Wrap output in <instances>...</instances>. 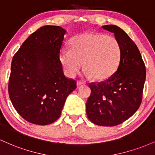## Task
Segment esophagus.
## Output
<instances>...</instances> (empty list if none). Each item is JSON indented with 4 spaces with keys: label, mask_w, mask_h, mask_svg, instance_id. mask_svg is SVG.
<instances>
[{
    "label": "esophagus",
    "mask_w": 155,
    "mask_h": 155,
    "mask_svg": "<svg viewBox=\"0 0 155 155\" xmlns=\"http://www.w3.org/2000/svg\"><path fill=\"white\" fill-rule=\"evenodd\" d=\"M83 84H84V82H83V81H77V86H81Z\"/></svg>",
    "instance_id": "esophagus-1"
}]
</instances>
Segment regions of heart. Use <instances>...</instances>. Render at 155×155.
<instances>
[{
    "instance_id": "heart-1",
    "label": "heart",
    "mask_w": 155,
    "mask_h": 155,
    "mask_svg": "<svg viewBox=\"0 0 155 155\" xmlns=\"http://www.w3.org/2000/svg\"><path fill=\"white\" fill-rule=\"evenodd\" d=\"M70 49L63 48L59 58L69 77L77 74L83 65L85 75L97 81L111 77L121 61V46L115 37L100 33L87 32L71 39Z\"/></svg>"
}]
</instances>
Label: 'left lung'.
Here are the masks:
<instances>
[{
    "instance_id": "1",
    "label": "left lung",
    "mask_w": 155,
    "mask_h": 155,
    "mask_svg": "<svg viewBox=\"0 0 155 155\" xmlns=\"http://www.w3.org/2000/svg\"><path fill=\"white\" fill-rule=\"evenodd\" d=\"M114 33L121 46V61L111 77L90 83L91 93L86 102L88 119L100 126L112 127L128 119L140 107L146 80V67L138 47L121 28L102 26Z\"/></svg>"
}]
</instances>
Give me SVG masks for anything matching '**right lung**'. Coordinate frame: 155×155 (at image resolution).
I'll return each mask as SVG.
<instances>
[{"label": "right lung", "mask_w": 155, "mask_h": 155, "mask_svg": "<svg viewBox=\"0 0 155 155\" xmlns=\"http://www.w3.org/2000/svg\"><path fill=\"white\" fill-rule=\"evenodd\" d=\"M66 31L45 25L31 34L13 56L8 95L17 112L28 122L53 123L60 117L76 81L66 78L59 58Z\"/></svg>", "instance_id": "obj_1"}]
</instances>
